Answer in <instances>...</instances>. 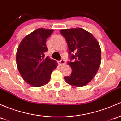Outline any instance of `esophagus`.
I'll use <instances>...</instances> for the list:
<instances>
[{"instance_id":"esophagus-1","label":"esophagus","mask_w":121,"mask_h":121,"mask_svg":"<svg viewBox=\"0 0 121 121\" xmlns=\"http://www.w3.org/2000/svg\"><path fill=\"white\" fill-rule=\"evenodd\" d=\"M58 64H59V65L60 66L63 65L64 64H65V60L64 59H62L61 60H60L58 61Z\"/></svg>"}]
</instances>
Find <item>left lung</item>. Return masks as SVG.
I'll return each instance as SVG.
<instances>
[{
    "instance_id": "1",
    "label": "left lung",
    "mask_w": 121,
    "mask_h": 121,
    "mask_svg": "<svg viewBox=\"0 0 121 121\" xmlns=\"http://www.w3.org/2000/svg\"><path fill=\"white\" fill-rule=\"evenodd\" d=\"M65 38L72 62L71 75L64 77L68 84L84 87L94 79L101 63L100 45L91 33L82 28L63 29L60 31Z\"/></svg>"
}]
</instances>
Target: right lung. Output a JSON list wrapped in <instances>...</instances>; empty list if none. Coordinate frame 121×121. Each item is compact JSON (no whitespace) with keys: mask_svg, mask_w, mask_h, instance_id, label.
<instances>
[{"mask_svg":"<svg viewBox=\"0 0 121 121\" xmlns=\"http://www.w3.org/2000/svg\"><path fill=\"white\" fill-rule=\"evenodd\" d=\"M53 31V29H36L24 37L18 46L16 55L18 69L23 80L34 87L48 83L53 71L57 67L56 61L48 56L45 57L48 51L46 39Z\"/></svg>","mask_w":121,"mask_h":121,"instance_id":"obj_1","label":"right lung"}]
</instances>
